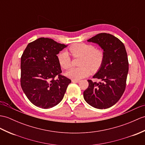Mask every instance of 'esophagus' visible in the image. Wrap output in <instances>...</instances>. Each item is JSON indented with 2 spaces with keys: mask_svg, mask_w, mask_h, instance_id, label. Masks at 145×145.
<instances>
[{
  "mask_svg": "<svg viewBox=\"0 0 145 145\" xmlns=\"http://www.w3.org/2000/svg\"><path fill=\"white\" fill-rule=\"evenodd\" d=\"M72 82L73 83H79L80 82V80H72Z\"/></svg>",
  "mask_w": 145,
  "mask_h": 145,
  "instance_id": "obj_1",
  "label": "esophagus"
}]
</instances>
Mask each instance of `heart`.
<instances>
[{
	"label": "heart",
	"mask_w": 145,
	"mask_h": 145,
	"mask_svg": "<svg viewBox=\"0 0 145 145\" xmlns=\"http://www.w3.org/2000/svg\"><path fill=\"white\" fill-rule=\"evenodd\" d=\"M69 52L74 57H82L80 67H72L65 72V75L73 80H80L88 76L93 72H96L101 67L104 54L102 50L96 49L93 45L84 43L75 44L70 46ZM60 65L63 69H68L71 65V58L68 52L63 51L58 55Z\"/></svg>",
	"instance_id": "heart-1"
}]
</instances>
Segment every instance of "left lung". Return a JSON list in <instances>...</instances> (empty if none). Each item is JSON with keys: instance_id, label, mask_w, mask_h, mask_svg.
<instances>
[{"instance_id": "left-lung-1", "label": "left lung", "mask_w": 145, "mask_h": 145, "mask_svg": "<svg viewBox=\"0 0 145 145\" xmlns=\"http://www.w3.org/2000/svg\"><path fill=\"white\" fill-rule=\"evenodd\" d=\"M87 41L101 48L104 60L93 76L101 82L96 83L88 80L89 86L83 92V97L95 108H109L118 102L125 89L129 62L125 46L116 37L105 33H99Z\"/></svg>"}]
</instances>
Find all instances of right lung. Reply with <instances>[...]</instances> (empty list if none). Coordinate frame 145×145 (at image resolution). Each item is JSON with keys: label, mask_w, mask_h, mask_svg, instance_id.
I'll return each instance as SVG.
<instances>
[{"label": "right lung", "mask_w": 145, "mask_h": 145, "mask_svg": "<svg viewBox=\"0 0 145 145\" xmlns=\"http://www.w3.org/2000/svg\"><path fill=\"white\" fill-rule=\"evenodd\" d=\"M67 46L52 39L40 38L29 43L21 57V86L37 107L49 109L64 96L71 80L61 75L58 54ZM56 76L57 79H55Z\"/></svg>", "instance_id": "obj_1"}]
</instances>
